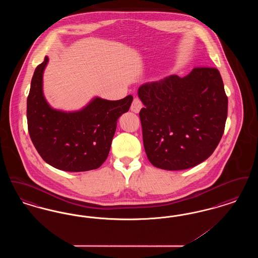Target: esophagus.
Returning <instances> with one entry per match:
<instances>
[{
    "label": "esophagus",
    "instance_id": "obj_1",
    "mask_svg": "<svg viewBox=\"0 0 258 258\" xmlns=\"http://www.w3.org/2000/svg\"><path fill=\"white\" fill-rule=\"evenodd\" d=\"M143 107V103L142 101L138 98H135L132 103V106H131V110L135 113H138L140 109Z\"/></svg>",
    "mask_w": 258,
    "mask_h": 258
}]
</instances>
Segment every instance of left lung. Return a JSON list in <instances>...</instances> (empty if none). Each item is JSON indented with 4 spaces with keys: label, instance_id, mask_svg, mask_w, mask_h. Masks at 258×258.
<instances>
[{
    "label": "left lung",
    "instance_id": "obj_1",
    "mask_svg": "<svg viewBox=\"0 0 258 258\" xmlns=\"http://www.w3.org/2000/svg\"><path fill=\"white\" fill-rule=\"evenodd\" d=\"M139 112L150 162L184 170L207 160L219 145L227 118V97L220 72L195 68L139 87Z\"/></svg>",
    "mask_w": 258,
    "mask_h": 258
}]
</instances>
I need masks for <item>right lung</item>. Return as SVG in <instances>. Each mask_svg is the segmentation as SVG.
<instances>
[{
	"mask_svg": "<svg viewBox=\"0 0 258 258\" xmlns=\"http://www.w3.org/2000/svg\"><path fill=\"white\" fill-rule=\"evenodd\" d=\"M48 57L34 73L27 98L28 131L37 153L51 166L69 172L98 168L110 151L119 117L127 112L133 96L119 100L94 98L81 110L50 106L42 91Z\"/></svg>",
	"mask_w": 258,
	"mask_h": 258,
	"instance_id": "1",
	"label": "right lung"
}]
</instances>
